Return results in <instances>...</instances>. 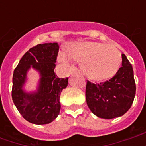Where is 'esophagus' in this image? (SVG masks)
<instances>
[{
    "label": "esophagus",
    "mask_w": 146,
    "mask_h": 146,
    "mask_svg": "<svg viewBox=\"0 0 146 146\" xmlns=\"http://www.w3.org/2000/svg\"><path fill=\"white\" fill-rule=\"evenodd\" d=\"M79 73V70L77 68H76V67H74V68H73L72 70H70V74H73V73Z\"/></svg>",
    "instance_id": "34e87169"
}]
</instances>
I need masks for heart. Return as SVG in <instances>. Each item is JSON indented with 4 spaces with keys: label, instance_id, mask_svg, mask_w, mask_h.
<instances>
[{
    "label": "heart",
    "instance_id": "heart-1",
    "mask_svg": "<svg viewBox=\"0 0 146 146\" xmlns=\"http://www.w3.org/2000/svg\"><path fill=\"white\" fill-rule=\"evenodd\" d=\"M65 52L71 59L82 61L83 73L95 81H102L115 76L122 62L121 53L117 48L98 42L72 43L65 48ZM58 60L65 63L68 58L59 54Z\"/></svg>",
    "mask_w": 146,
    "mask_h": 146
}]
</instances>
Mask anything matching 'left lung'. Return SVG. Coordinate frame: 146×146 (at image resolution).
<instances>
[{
  "instance_id": "left-lung-1",
  "label": "left lung",
  "mask_w": 146,
  "mask_h": 146,
  "mask_svg": "<svg viewBox=\"0 0 146 146\" xmlns=\"http://www.w3.org/2000/svg\"><path fill=\"white\" fill-rule=\"evenodd\" d=\"M135 92L133 68L125 54H122V66L110 80L100 84L88 80L86 101L95 116L102 119H113L128 111Z\"/></svg>"
}]
</instances>
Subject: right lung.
Instances as JSON below:
<instances>
[{"label": "right lung", "instance_id": "add662e5", "mask_svg": "<svg viewBox=\"0 0 146 146\" xmlns=\"http://www.w3.org/2000/svg\"><path fill=\"white\" fill-rule=\"evenodd\" d=\"M58 49V43H45L30 48L13 73V102L24 119L34 124L52 122L60 112V95L68 85V78H59L54 72ZM31 68L38 72L40 80L37 91L27 92L23 88Z\"/></svg>", "mask_w": 146, "mask_h": 146}]
</instances>
